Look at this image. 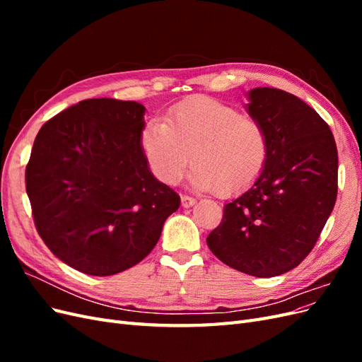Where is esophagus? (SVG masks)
Masks as SVG:
<instances>
[{
    "instance_id": "esophagus-1",
    "label": "esophagus",
    "mask_w": 362,
    "mask_h": 362,
    "mask_svg": "<svg viewBox=\"0 0 362 362\" xmlns=\"http://www.w3.org/2000/svg\"><path fill=\"white\" fill-rule=\"evenodd\" d=\"M181 204H182L184 208H189V206H192V205L196 204V199H194V198H190V196H187V194H182V196H181Z\"/></svg>"
}]
</instances>
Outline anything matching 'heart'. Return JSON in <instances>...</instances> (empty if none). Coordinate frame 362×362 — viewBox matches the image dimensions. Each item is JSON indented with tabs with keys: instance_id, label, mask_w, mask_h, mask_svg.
I'll list each match as a JSON object with an SVG mask.
<instances>
[{
	"instance_id": "1",
	"label": "heart",
	"mask_w": 362,
	"mask_h": 362,
	"mask_svg": "<svg viewBox=\"0 0 362 362\" xmlns=\"http://www.w3.org/2000/svg\"><path fill=\"white\" fill-rule=\"evenodd\" d=\"M139 141L160 182L177 184L192 161L193 187L218 196L247 189L269 157V136L259 120L210 96L190 98L170 107L163 120H149Z\"/></svg>"
}]
</instances>
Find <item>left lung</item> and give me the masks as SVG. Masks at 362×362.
<instances>
[{
  "label": "left lung",
  "mask_w": 362,
  "mask_h": 362,
  "mask_svg": "<svg viewBox=\"0 0 362 362\" xmlns=\"http://www.w3.org/2000/svg\"><path fill=\"white\" fill-rule=\"evenodd\" d=\"M247 96L250 117L267 131V163L223 206L206 245L226 266L272 278L299 266L319 240L337 201L338 152L329 125L298 96L273 87Z\"/></svg>",
  "instance_id": "1"
}]
</instances>
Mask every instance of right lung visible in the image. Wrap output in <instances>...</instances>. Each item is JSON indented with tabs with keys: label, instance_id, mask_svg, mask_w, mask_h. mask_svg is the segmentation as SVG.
I'll list each match as a JSON object with an SVG mask.
<instances>
[{
	"label": "right lung",
	"instance_id": "right-lung-1",
	"mask_svg": "<svg viewBox=\"0 0 362 362\" xmlns=\"http://www.w3.org/2000/svg\"><path fill=\"white\" fill-rule=\"evenodd\" d=\"M146 108L95 98L40 128L25 169L39 235L72 269L108 276L154 249L181 199L149 170L140 148Z\"/></svg>",
	"mask_w": 362,
	"mask_h": 362
}]
</instances>
